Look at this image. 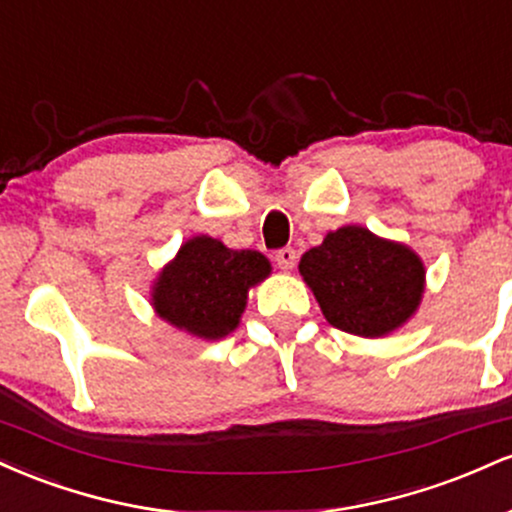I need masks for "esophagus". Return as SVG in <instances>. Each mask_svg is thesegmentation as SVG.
Listing matches in <instances>:
<instances>
[{
    "label": "esophagus",
    "mask_w": 512,
    "mask_h": 512,
    "mask_svg": "<svg viewBox=\"0 0 512 512\" xmlns=\"http://www.w3.org/2000/svg\"><path fill=\"white\" fill-rule=\"evenodd\" d=\"M276 264H279L284 272H291L293 264H296V250L293 248H281L279 252H276Z\"/></svg>",
    "instance_id": "obj_1"
}]
</instances>
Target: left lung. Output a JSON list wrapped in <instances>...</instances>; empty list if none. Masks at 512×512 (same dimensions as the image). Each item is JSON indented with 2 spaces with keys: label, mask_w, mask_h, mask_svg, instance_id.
I'll return each mask as SVG.
<instances>
[{
  "label": "left lung",
  "mask_w": 512,
  "mask_h": 512,
  "mask_svg": "<svg viewBox=\"0 0 512 512\" xmlns=\"http://www.w3.org/2000/svg\"><path fill=\"white\" fill-rule=\"evenodd\" d=\"M322 315L337 330L380 339L404 327L426 291L424 260L363 226L330 231L298 264Z\"/></svg>",
  "instance_id": "obj_1"
}]
</instances>
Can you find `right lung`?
Returning <instances> with one entry per match:
<instances>
[{
    "instance_id": "obj_1",
    "label": "right lung",
    "mask_w": 512,
    "mask_h": 512,
    "mask_svg": "<svg viewBox=\"0 0 512 512\" xmlns=\"http://www.w3.org/2000/svg\"><path fill=\"white\" fill-rule=\"evenodd\" d=\"M272 274L257 250H233L219 238L192 236L163 264L151 284V308L175 330L204 342L228 337L240 325L248 293Z\"/></svg>"
}]
</instances>
